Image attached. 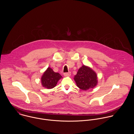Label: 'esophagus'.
Instances as JSON below:
<instances>
[{
  "label": "esophagus",
  "mask_w": 134,
  "mask_h": 134,
  "mask_svg": "<svg viewBox=\"0 0 134 134\" xmlns=\"http://www.w3.org/2000/svg\"><path fill=\"white\" fill-rule=\"evenodd\" d=\"M70 75H71V72H69V73H64V76H70Z\"/></svg>",
  "instance_id": "1"
}]
</instances>
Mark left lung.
Returning <instances> with one entry per match:
<instances>
[{
    "label": "left lung",
    "instance_id": "left-lung-1",
    "mask_svg": "<svg viewBox=\"0 0 134 134\" xmlns=\"http://www.w3.org/2000/svg\"><path fill=\"white\" fill-rule=\"evenodd\" d=\"M74 79L77 86L83 90L93 88L97 84L96 72L91 68L84 65L78 70Z\"/></svg>",
    "mask_w": 134,
    "mask_h": 134
}]
</instances>
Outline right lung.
<instances>
[{"instance_id": "right-lung-1", "label": "right lung", "mask_w": 134, "mask_h": 134, "mask_svg": "<svg viewBox=\"0 0 134 134\" xmlns=\"http://www.w3.org/2000/svg\"><path fill=\"white\" fill-rule=\"evenodd\" d=\"M61 78L59 73L55 72L52 68L48 67L41 77L42 85L45 88L52 89L56 86L58 81Z\"/></svg>"}]
</instances>
